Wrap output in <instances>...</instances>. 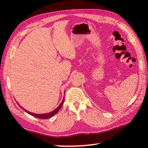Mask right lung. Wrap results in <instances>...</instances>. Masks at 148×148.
I'll return each mask as SVG.
<instances>
[{"mask_svg": "<svg viewBox=\"0 0 148 148\" xmlns=\"http://www.w3.org/2000/svg\"><path fill=\"white\" fill-rule=\"evenodd\" d=\"M64 94H65V93H64ZM64 98L63 99L61 103L59 105V106L58 107V108H56L54 110V111H53L52 112H48V113H46V114H34V113L30 112H29V111H27V110H25V109H23L25 110V111L26 112L29 113V114L34 116V117L37 118H40V119H47V118H49L52 117L53 116H54L55 114H56V113H57V112L59 111V110L60 109V108H62L63 103H64ZM20 108H21V109L23 108L21 106H20Z\"/></svg>", "mask_w": 148, "mask_h": 148, "instance_id": "1", "label": "right lung"}]
</instances>
